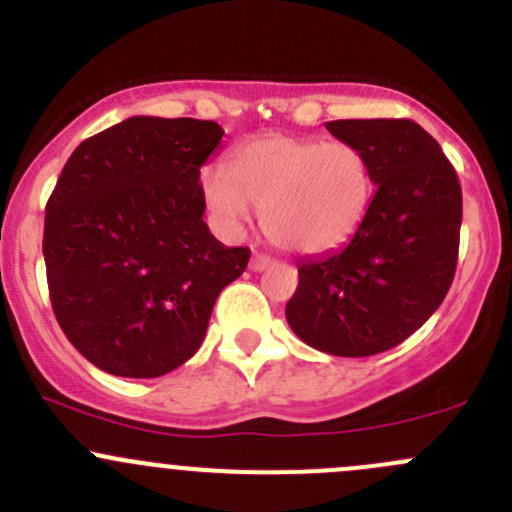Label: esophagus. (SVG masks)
<instances>
[{
    "instance_id": "esophagus-1",
    "label": "esophagus",
    "mask_w": 512,
    "mask_h": 512,
    "mask_svg": "<svg viewBox=\"0 0 512 512\" xmlns=\"http://www.w3.org/2000/svg\"><path fill=\"white\" fill-rule=\"evenodd\" d=\"M271 258L268 256H263V254H254L251 256V263H249V268L251 271H256V273H261V271H266L268 266H271Z\"/></svg>"
}]
</instances>
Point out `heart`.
<instances>
[{
  "label": "heart",
  "mask_w": 512,
  "mask_h": 512,
  "mask_svg": "<svg viewBox=\"0 0 512 512\" xmlns=\"http://www.w3.org/2000/svg\"><path fill=\"white\" fill-rule=\"evenodd\" d=\"M201 199L216 226L239 234L254 209L278 249L321 256L358 234L373 201L366 154L346 141L263 134L201 171Z\"/></svg>",
  "instance_id": "1"
}]
</instances>
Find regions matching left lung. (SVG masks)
I'll return each mask as SVG.
<instances>
[{"label":"left lung","mask_w":512,"mask_h":512,"mask_svg":"<svg viewBox=\"0 0 512 512\" xmlns=\"http://www.w3.org/2000/svg\"><path fill=\"white\" fill-rule=\"evenodd\" d=\"M326 129L366 154L378 189L343 249L298 261L286 321L316 351L376 356L443 303L458 263L463 194L438 141L416 121L341 119Z\"/></svg>","instance_id":"left-lung-1"}]
</instances>
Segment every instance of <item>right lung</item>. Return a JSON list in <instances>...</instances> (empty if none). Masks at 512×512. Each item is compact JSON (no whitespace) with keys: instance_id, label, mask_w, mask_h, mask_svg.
<instances>
[{"instance_id":"add662e5","label":"right lung","mask_w":512,"mask_h":512,"mask_svg":"<svg viewBox=\"0 0 512 512\" xmlns=\"http://www.w3.org/2000/svg\"><path fill=\"white\" fill-rule=\"evenodd\" d=\"M216 121L131 116L82 141L47 201L44 263L64 336L121 378H156L199 351L219 293L251 251L204 221L199 174Z\"/></svg>"}]
</instances>
